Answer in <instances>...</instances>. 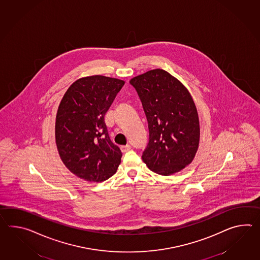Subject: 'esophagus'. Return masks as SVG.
I'll return each instance as SVG.
<instances>
[{
    "label": "esophagus",
    "instance_id": "1",
    "mask_svg": "<svg viewBox=\"0 0 260 260\" xmlns=\"http://www.w3.org/2000/svg\"><path fill=\"white\" fill-rule=\"evenodd\" d=\"M120 148H121V151L123 153H126L127 151L132 149V146L129 144H127V145H122Z\"/></svg>",
    "mask_w": 260,
    "mask_h": 260
}]
</instances>
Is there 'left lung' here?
<instances>
[{
	"label": "left lung",
	"mask_w": 260,
	"mask_h": 260,
	"mask_svg": "<svg viewBox=\"0 0 260 260\" xmlns=\"http://www.w3.org/2000/svg\"><path fill=\"white\" fill-rule=\"evenodd\" d=\"M143 104L149 142L142 158L160 175L178 173L190 164L200 143V121L190 93L178 79L161 69L131 79Z\"/></svg>",
	"instance_id": "obj_1"
}]
</instances>
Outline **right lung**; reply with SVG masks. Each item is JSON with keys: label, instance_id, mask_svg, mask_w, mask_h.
<instances>
[{"label": "right lung", "instance_id": "add662e5", "mask_svg": "<svg viewBox=\"0 0 260 260\" xmlns=\"http://www.w3.org/2000/svg\"><path fill=\"white\" fill-rule=\"evenodd\" d=\"M125 82L104 75L73 83L58 106L55 137L58 154L71 173L101 183L116 173L119 147L111 141L104 116Z\"/></svg>", "mask_w": 260, "mask_h": 260}]
</instances>
